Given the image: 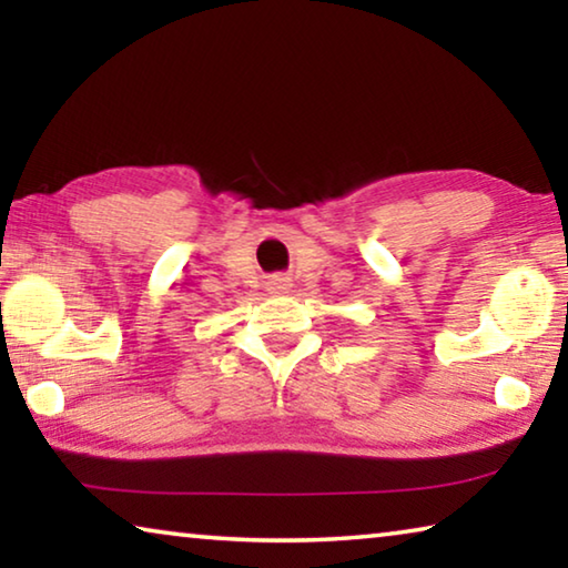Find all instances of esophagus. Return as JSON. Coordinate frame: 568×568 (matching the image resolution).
I'll return each mask as SVG.
<instances>
[{
	"label": "esophagus",
	"instance_id": "34e87169",
	"mask_svg": "<svg viewBox=\"0 0 568 568\" xmlns=\"http://www.w3.org/2000/svg\"><path fill=\"white\" fill-rule=\"evenodd\" d=\"M271 285H273V291H275V293H285V291H291V283H287L285 277H275V281H273Z\"/></svg>",
	"mask_w": 568,
	"mask_h": 568
}]
</instances>
